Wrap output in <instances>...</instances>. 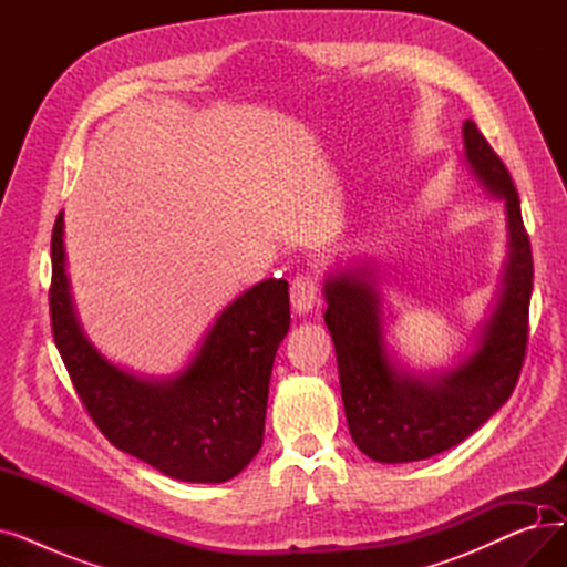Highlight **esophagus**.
Masks as SVG:
<instances>
[{
    "mask_svg": "<svg viewBox=\"0 0 567 567\" xmlns=\"http://www.w3.org/2000/svg\"><path fill=\"white\" fill-rule=\"evenodd\" d=\"M317 278L310 271H301L291 282V306L296 312H310L317 303Z\"/></svg>",
    "mask_w": 567,
    "mask_h": 567,
    "instance_id": "obj_1",
    "label": "esophagus"
}]
</instances>
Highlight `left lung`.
Masks as SVG:
<instances>
[{
    "label": "left lung",
    "instance_id": "left-lung-1",
    "mask_svg": "<svg viewBox=\"0 0 567 567\" xmlns=\"http://www.w3.org/2000/svg\"><path fill=\"white\" fill-rule=\"evenodd\" d=\"M464 156L483 186L505 202L511 259L503 291L478 351L436 381L400 374L385 355L383 326L368 268L326 280L323 321L340 372L353 443L374 462H419L462 443L513 395L528 344L533 291L530 238L513 176L473 122L464 124Z\"/></svg>",
    "mask_w": 567,
    "mask_h": 567
}]
</instances>
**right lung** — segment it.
Segmentation results:
<instances>
[{
    "instance_id": "1",
    "label": "right lung",
    "mask_w": 567,
    "mask_h": 567,
    "mask_svg": "<svg viewBox=\"0 0 567 567\" xmlns=\"http://www.w3.org/2000/svg\"><path fill=\"white\" fill-rule=\"evenodd\" d=\"M50 250L52 338L103 436L176 481L225 483L241 473L264 441L268 381L291 319L287 280H264L238 296L190 365L158 383L110 365L82 336L64 268V212Z\"/></svg>"
}]
</instances>
